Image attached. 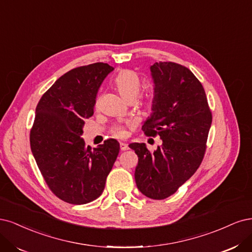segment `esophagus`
<instances>
[{"mask_svg": "<svg viewBox=\"0 0 252 252\" xmlns=\"http://www.w3.org/2000/svg\"><path fill=\"white\" fill-rule=\"evenodd\" d=\"M120 150L121 151H126L128 150V145L125 142H120Z\"/></svg>", "mask_w": 252, "mask_h": 252, "instance_id": "1", "label": "esophagus"}]
</instances>
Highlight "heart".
<instances>
[{
  "mask_svg": "<svg viewBox=\"0 0 252 252\" xmlns=\"http://www.w3.org/2000/svg\"><path fill=\"white\" fill-rule=\"evenodd\" d=\"M115 87L117 91L121 95V97L126 101L136 100L137 97L139 96L141 91V78L136 72L132 70H124L121 71L115 78ZM156 99L155 93H150L147 103L152 104ZM113 134L117 137H121L125 135V129L121 126H117L113 128Z\"/></svg>",
  "mask_w": 252,
  "mask_h": 252,
  "instance_id": "obj_1",
  "label": "heart"
}]
</instances>
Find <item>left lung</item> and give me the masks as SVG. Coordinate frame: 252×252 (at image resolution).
<instances>
[{"instance_id": "left-lung-1", "label": "left lung", "mask_w": 252, "mask_h": 252, "mask_svg": "<svg viewBox=\"0 0 252 252\" xmlns=\"http://www.w3.org/2000/svg\"><path fill=\"white\" fill-rule=\"evenodd\" d=\"M156 99L143 132L158 135L161 145L150 152L145 143H131L138 156L135 181L144 196L165 199L196 173L204 157L212 126L204 88L192 72L179 63L151 66Z\"/></svg>"}]
</instances>
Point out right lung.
<instances>
[{
  "instance_id": "right-lung-1",
  "label": "right lung",
  "mask_w": 252,
  "mask_h": 252,
  "mask_svg": "<svg viewBox=\"0 0 252 252\" xmlns=\"http://www.w3.org/2000/svg\"><path fill=\"white\" fill-rule=\"evenodd\" d=\"M114 70L95 63L64 73L39 99L30 147L51 191L70 204H87L102 193L119 153V142L105 140L95 149L82 137L85 119L94 113L103 79Z\"/></svg>"
}]
</instances>
